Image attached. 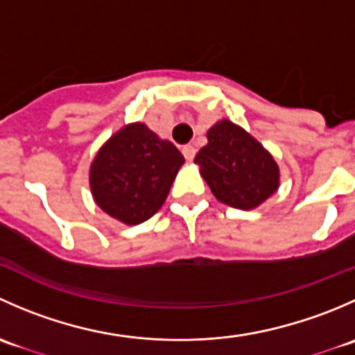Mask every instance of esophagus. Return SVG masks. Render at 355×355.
<instances>
[{"label":"esophagus","mask_w":355,"mask_h":355,"mask_svg":"<svg viewBox=\"0 0 355 355\" xmlns=\"http://www.w3.org/2000/svg\"><path fill=\"white\" fill-rule=\"evenodd\" d=\"M182 153H184L185 159H189V161H192L196 157V148H194V146H191V144L184 146V148H182Z\"/></svg>","instance_id":"34e87169"}]
</instances>
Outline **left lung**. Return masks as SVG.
Listing matches in <instances>:
<instances>
[{"mask_svg": "<svg viewBox=\"0 0 355 355\" xmlns=\"http://www.w3.org/2000/svg\"><path fill=\"white\" fill-rule=\"evenodd\" d=\"M214 198L239 209H252L278 189L277 163L245 130L223 120L207 132L196 156Z\"/></svg>", "mask_w": 355, "mask_h": 355, "instance_id": "obj_1", "label": "left lung"}]
</instances>
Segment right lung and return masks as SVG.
<instances>
[{
  "label": "right lung",
  "instance_id": "obj_1",
  "mask_svg": "<svg viewBox=\"0 0 355 355\" xmlns=\"http://www.w3.org/2000/svg\"><path fill=\"white\" fill-rule=\"evenodd\" d=\"M182 164L184 156L170 141L142 123L127 125L92 161V196L110 216L139 225L163 206Z\"/></svg>",
  "mask_w": 355,
  "mask_h": 355
}]
</instances>
